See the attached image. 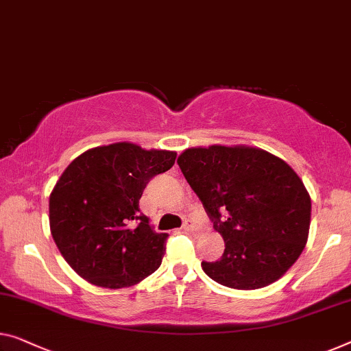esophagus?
<instances>
[{
  "label": "esophagus",
  "instance_id": "obj_1",
  "mask_svg": "<svg viewBox=\"0 0 351 351\" xmlns=\"http://www.w3.org/2000/svg\"><path fill=\"white\" fill-rule=\"evenodd\" d=\"M182 228H184L186 232H192V233L198 232V227H197L195 223H193V222H191V221H186V222H184V226H182Z\"/></svg>",
  "mask_w": 351,
  "mask_h": 351
}]
</instances>
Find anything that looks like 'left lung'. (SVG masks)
Returning <instances> with one entry per match:
<instances>
[{
    "label": "left lung",
    "mask_w": 351,
    "mask_h": 351,
    "mask_svg": "<svg viewBox=\"0 0 351 351\" xmlns=\"http://www.w3.org/2000/svg\"><path fill=\"white\" fill-rule=\"evenodd\" d=\"M176 162L226 241L221 260L202 261L203 271L234 290L280 279L309 238L311 195L296 171L247 145L195 146Z\"/></svg>",
    "instance_id": "8db88e82"
}]
</instances>
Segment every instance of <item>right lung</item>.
Masks as SVG:
<instances>
[{
  "instance_id": "1",
  "label": "right lung",
  "mask_w": 351,
  "mask_h": 351,
  "mask_svg": "<svg viewBox=\"0 0 351 351\" xmlns=\"http://www.w3.org/2000/svg\"><path fill=\"white\" fill-rule=\"evenodd\" d=\"M176 153L118 142L96 146L67 165L49 200L50 232L75 273L93 285L125 289L162 263L169 234L140 211L143 189L175 164Z\"/></svg>"
}]
</instances>
